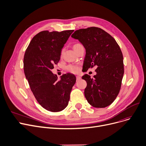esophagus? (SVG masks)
<instances>
[{"instance_id": "esophagus-1", "label": "esophagus", "mask_w": 146, "mask_h": 146, "mask_svg": "<svg viewBox=\"0 0 146 146\" xmlns=\"http://www.w3.org/2000/svg\"><path fill=\"white\" fill-rule=\"evenodd\" d=\"M81 78V77H80V76H79V75L77 76V81H79Z\"/></svg>"}]
</instances>
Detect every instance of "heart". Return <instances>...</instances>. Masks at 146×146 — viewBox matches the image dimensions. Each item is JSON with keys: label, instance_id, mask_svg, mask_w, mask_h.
I'll use <instances>...</instances> for the list:
<instances>
[{"label": "heart", "instance_id": "obj_1", "mask_svg": "<svg viewBox=\"0 0 146 146\" xmlns=\"http://www.w3.org/2000/svg\"><path fill=\"white\" fill-rule=\"evenodd\" d=\"M82 46V45L80 43H76L75 44H74L73 46V48L74 50H75V52H76V51H77L78 50V48ZM67 69L71 72H72V73H77L79 71V67L77 65H69L67 66Z\"/></svg>", "mask_w": 146, "mask_h": 146}]
</instances>
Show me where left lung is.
I'll return each instance as SVG.
<instances>
[{"label":"left lung","instance_id":"1","mask_svg":"<svg viewBox=\"0 0 146 146\" xmlns=\"http://www.w3.org/2000/svg\"><path fill=\"white\" fill-rule=\"evenodd\" d=\"M71 37L78 40L86 48L82 69L86 72L97 67L94 78L87 74L82 77L87 82L84 95L87 102L94 108L109 106L119 93L124 73L119 45L109 34L98 27L76 30Z\"/></svg>","mask_w":146,"mask_h":146}]
</instances>
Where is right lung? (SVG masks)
Listing matches in <instances>:
<instances>
[{
  "label": "right lung",
  "instance_id": "add662e5",
  "mask_svg": "<svg viewBox=\"0 0 146 146\" xmlns=\"http://www.w3.org/2000/svg\"><path fill=\"white\" fill-rule=\"evenodd\" d=\"M73 32L41 31L32 38L24 54V74L31 90L40 105L50 112H60L68 106L76 82L73 74H64L58 80L51 71Z\"/></svg>",
  "mask_w": 146,
  "mask_h": 146
}]
</instances>
